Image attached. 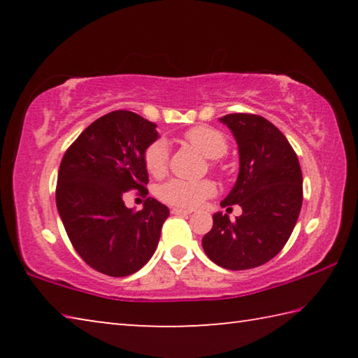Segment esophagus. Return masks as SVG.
<instances>
[{"label": "esophagus", "instance_id": "esophagus-1", "mask_svg": "<svg viewBox=\"0 0 358 358\" xmlns=\"http://www.w3.org/2000/svg\"><path fill=\"white\" fill-rule=\"evenodd\" d=\"M172 215H191V210H183V208H172Z\"/></svg>", "mask_w": 358, "mask_h": 358}]
</instances>
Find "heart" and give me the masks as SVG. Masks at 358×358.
<instances>
[{
	"mask_svg": "<svg viewBox=\"0 0 358 358\" xmlns=\"http://www.w3.org/2000/svg\"><path fill=\"white\" fill-rule=\"evenodd\" d=\"M185 138L192 147H196L208 159H220L227 153V141L222 132L210 126H197L185 134ZM143 164L148 173L153 177H161L167 171L169 164V145L164 138H156L151 142L143 153ZM216 186L210 180H181L173 178L157 189V196L162 202L178 208L192 210L201 205L208 197L215 196Z\"/></svg>",
	"mask_w": 358,
	"mask_h": 358,
	"instance_id": "b5f03b06",
	"label": "heart"
}]
</instances>
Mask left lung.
<instances>
[{"instance_id":"left-lung-1","label":"left lung","mask_w":358,"mask_h":358,"mask_svg":"<svg viewBox=\"0 0 358 358\" xmlns=\"http://www.w3.org/2000/svg\"><path fill=\"white\" fill-rule=\"evenodd\" d=\"M220 121L232 131L240 156L238 178L221 207L240 205L243 213L235 221L215 213L202 246L222 268L248 270L268 262L287 243L303 202L301 169L287 138L268 120L229 113Z\"/></svg>"}]
</instances>
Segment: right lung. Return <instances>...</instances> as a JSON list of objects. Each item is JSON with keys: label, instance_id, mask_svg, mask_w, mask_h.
Instances as JSON below:
<instances>
[{"label": "right lung", "instance_id": "right-lung-1", "mask_svg": "<svg viewBox=\"0 0 358 358\" xmlns=\"http://www.w3.org/2000/svg\"><path fill=\"white\" fill-rule=\"evenodd\" d=\"M157 137L155 123L115 110L90 124L63 156L57 208L74 250L96 271L129 276L156 251L169 208L148 197L134 211L123 196L148 194L143 153Z\"/></svg>", "mask_w": 358, "mask_h": 358}]
</instances>
